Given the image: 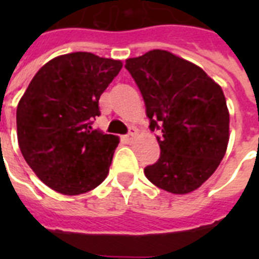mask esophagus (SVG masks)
<instances>
[{"instance_id":"1","label":"esophagus","mask_w":259,"mask_h":259,"mask_svg":"<svg viewBox=\"0 0 259 259\" xmlns=\"http://www.w3.org/2000/svg\"><path fill=\"white\" fill-rule=\"evenodd\" d=\"M136 134H137V130L134 129V127H130L129 133L126 134L125 136V140L126 142H132L134 140V137H136Z\"/></svg>"}]
</instances>
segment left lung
I'll list each match as a JSON object with an SVG mask.
<instances>
[{
	"instance_id": "obj_1",
	"label": "left lung",
	"mask_w": 259,
	"mask_h": 259,
	"mask_svg": "<svg viewBox=\"0 0 259 259\" xmlns=\"http://www.w3.org/2000/svg\"><path fill=\"white\" fill-rule=\"evenodd\" d=\"M125 68L142 94L160 158L144 169L156 187L192 192L212 175L229 144L225 94L200 67L168 51L127 59Z\"/></svg>"
}]
</instances>
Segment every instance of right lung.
I'll return each instance as SVG.
<instances>
[{"mask_svg":"<svg viewBox=\"0 0 259 259\" xmlns=\"http://www.w3.org/2000/svg\"><path fill=\"white\" fill-rule=\"evenodd\" d=\"M122 63L90 52L52 59L17 106L20 150L40 180L63 195L89 192L105 180L119 141L94 130L99 98Z\"/></svg>","mask_w":259,"mask_h":259,"instance_id":"right-lung-1","label":"right lung"}]
</instances>
